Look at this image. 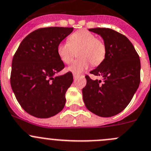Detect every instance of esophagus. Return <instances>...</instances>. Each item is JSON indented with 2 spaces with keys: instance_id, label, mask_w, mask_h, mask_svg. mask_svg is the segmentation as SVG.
Instances as JSON below:
<instances>
[{
  "instance_id": "esophagus-1",
  "label": "esophagus",
  "mask_w": 151,
  "mask_h": 151,
  "mask_svg": "<svg viewBox=\"0 0 151 151\" xmlns=\"http://www.w3.org/2000/svg\"><path fill=\"white\" fill-rule=\"evenodd\" d=\"M73 76H74V80H75V79L77 78V74H73Z\"/></svg>"
}]
</instances>
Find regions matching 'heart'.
Masks as SVG:
<instances>
[{
  "mask_svg": "<svg viewBox=\"0 0 151 151\" xmlns=\"http://www.w3.org/2000/svg\"><path fill=\"white\" fill-rule=\"evenodd\" d=\"M57 54L65 64H70L77 52L78 60H75L68 70L80 74L89 66H97L105 59L106 48L101 39L86 29H80L68 38V42H60L57 46Z\"/></svg>",
  "mask_w": 151,
  "mask_h": 151,
  "instance_id": "1",
  "label": "heart"
}]
</instances>
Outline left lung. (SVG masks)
<instances>
[{
    "label": "left lung",
    "instance_id": "8db88e82",
    "mask_svg": "<svg viewBox=\"0 0 151 151\" xmlns=\"http://www.w3.org/2000/svg\"><path fill=\"white\" fill-rule=\"evenodd\" d=\"M100 35L106 48L105 59L86 76L83 98L87 109L101 117L120 113L129 104L140 83V59L133 44L124 36L109 28H91Z\"/></svg>",
    "mask_w": 151,
    "mask_h": 151
}]
</instances>
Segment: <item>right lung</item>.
I'll list each match as a JSON object with an SVG mask.
<instances>
[{"label":"right lung","instance_id":"right-lung-1","mask_svg":"<svg viewBox=\"0 0 151 151\" xmlns=\"http://www.w3.org/2000/svg\"><path fill=\"white\" fill-rule=\"evenodd\" d=\"M73 27L40 28L21 42L12 59L10 84L17 101L29 115L47 118L63 110L71 72L55 74L65 68L57 54L59 44Z\"/></svg>","mask_w":151,"mask_h":151}]
</instances>
